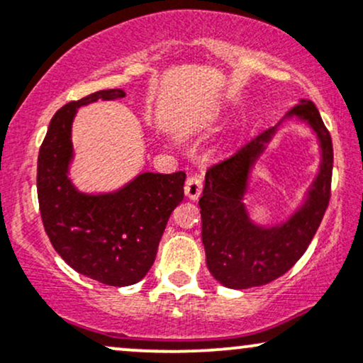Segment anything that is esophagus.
<instances>
[{
	"instance_id": "obj_1",
	"label": "esophagus",
	"mask_w": 363,
	"mask_h": 363,
	"mask_svg": "<svg viewBox=\"0 0 363 363\" xmlns=\"http://www.w3.org/2000/svg\"><path fill=\"white\" fill-rule=\"evenodd\" d=\"M184 191H186V196L189 199H196L201 196V191H203V177L201 176H191L187 177L186 181V186H184Z\"/></svg>"
}]
</instances>
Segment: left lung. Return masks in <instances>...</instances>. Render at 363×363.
I'll return each mask as SVG.
<instances>
[{"label": "left lung", "instance_id": "obj_1", "mask_svg": "<svg viewBox=\"0 0 363 363\" xmlns=\"http://www.w3.org/2000/svg\"><path fill=\"white\" fill-rule=\"evenodd\" d=\"M295 117L316 133L321 162L303 205L278 225L254 224L243 205L248 177L274 135ZM333 143L318 107L302 99L277 126L266 129L235 155L208 169L201 208V240L206 266L227 289H251L277 280L295 264L318 232L331 196Z\"/></svg>", "mask_w": 363, "mask_h": 363}]
</instances>
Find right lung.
<instances>
[{
  "label": "right lung",
  "mask_w": 363,
  "mask_h": 363,
  "mask_svg": "<svg viewBox=\"0 0 363 363\" xmlns=\"http://www.w3.org/2000/svg\"><path fill=\"white\" fill-rule=\"evenodd\" d=\"M126 97L101 90L54 114L37 160L43 223L56 252L83 277L111 286L138 283L155 261L169 216L184 198L186 174H138L111 193L89 194L69 179L72 126L78 107Z\"/></svg>",
  "instance_id": "add662e5"
}]
</instances>
